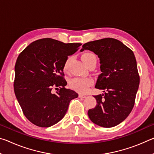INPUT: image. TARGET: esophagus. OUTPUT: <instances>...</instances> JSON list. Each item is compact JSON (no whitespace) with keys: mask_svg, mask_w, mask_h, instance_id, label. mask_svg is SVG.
<instances>
[{"mask_svg":"<svg viewBox=\"0 0 154 154\" xmlns=\"http://www.w3.org/2000/svg\"><path fill=\"white\" fill-rule=\"evenodd\" d=\"M79 98H85V97H86V96H85V95H83V94H79Z\"/></svg>","mask_w":154,"mask_h":154,"instance_id":"1","label":"esophagus"}]
</instances>
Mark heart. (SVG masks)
<instances>
[{
	"instance_id": "1",
	"label": "heart",
	"mask_w": 154,
	"mask_h": 154,
	"mask_svg": "<svg viewBox=\"0 0 154 154\" xmlns=\"http://www.w3.org/2000/svg\"><path fill=\"white\" fill-rule=\"evenodd\" d=\"M82 59L83 62L87 65L92 62H96V56L92 52L87 51L82 55ZM71 58L69 57L65 61L63 66L64 72L69 71V66ZM94 83V79L91 77H75L69 81V86L71 89L80 93H85L88 92L90 86Z\"/></svg>"
}]
</instances>
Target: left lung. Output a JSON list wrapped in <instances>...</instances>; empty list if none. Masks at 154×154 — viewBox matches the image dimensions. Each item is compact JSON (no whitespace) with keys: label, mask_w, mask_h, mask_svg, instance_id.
<instances>
[{"label":"left lung","mask_w":154,"mask_h":154,"mask_svg":"<svg viewBox=\"0 0 154 154\" xmlns=\"http://www.w3.org/2000/svg\"><path fill=\"white\" fill-rule=\"evenodd\" d=\"M89 49L100 58V71L95 88L105 94L94 96L96 105L89 109L93 123L105 128L116 126L132 111L140 77L133 51L121 41L105 38L83 44L81 51Z\"/></svg>","instance_id":"left-lung-1"}]
</instances>
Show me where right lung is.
<instances>
[{
	"mask_svg": "<svg viewBox=\"0 0 154 154\" xmlns=\"http://www.w3.org/2000/svg\"><path fill=\"white\" fill-rule=\"evenodd\" d=\"M82 44L64 43L45 38L30 43L18 56L15 65L14 92L23 113L36 126H53L64 118L77 93L66 89L63 66L68 56ZM60 89L56 94L53 88Z\"/></svg>",
	"mask_w": 154,
	"mask_h": 154,
	"instance_id": "1",
	"label": "right lung"
}]
</instances>
